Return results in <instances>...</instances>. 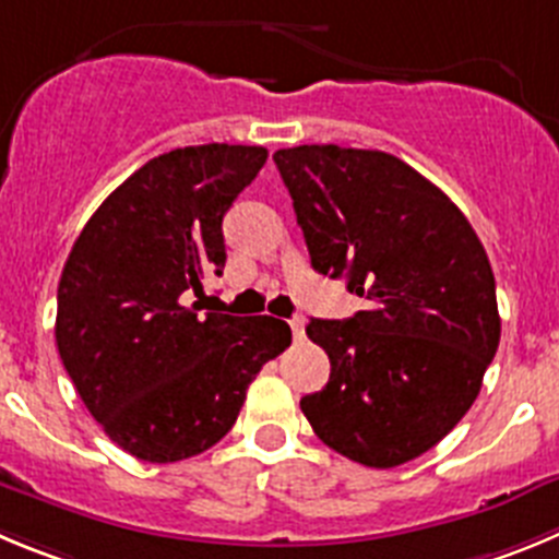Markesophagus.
<instances>
[{"mask_svg": "<svg viewBox=\"0 0 559 559\" xmlns=\"http://www.w3.org/2000/svg\"><path fill=\"white\" fill-rule=\"evenodd\" d=\"M289 328H292V336H295V342H304V336H306V320H304V317L292 320Z\"/></svg>", "mask_w": 559, "mask_h": 559, "instance_id": "esophagus-1", "label": "esophagus"}]
</instances>
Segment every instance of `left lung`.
<instances>
[{"label": "left lung", "instance_id": "1", "mask_svg": "<svg viewBox=\"0 0 559 559\" xmlns=\"http://www.w3.org/2000/svg\"><path fill=\"white\" fill-rule=\"evenodd\" d=\"M311 267L369 309L311 320L331 358L300 400L322 444L372 468L436 447L477 400L499 347L497 281L461 209L385 151L297 145L273 154Z\"/></svg>", "mask_w": 559, "mask_h": 559}]
</instances>
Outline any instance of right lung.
I'll return each mask as SVG.
<instances>
[{
    "label": "right lung",
    "instance_id": "1",
    "mask_svg": "<svg viewBox=\"0 0 559 559\" xmlns=\"http://www.w3.org/2000/svg\"><path fill=\"white\" fill-rule=\"evenodd\" d=\"M267 162L262 145L154 156L93 212L57 286L55 338L82 403L148 463L215 447L259 369L289 347L275 317L206 311L203 275L226 267L223 217Z\"/></svg>",
    "mask_w": 559,
    "mask_h": 559
}]
</instances>
